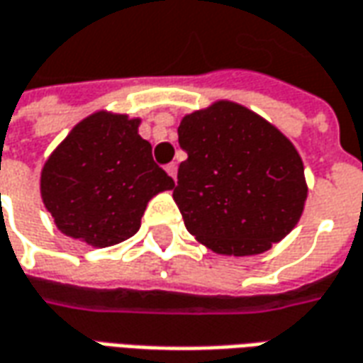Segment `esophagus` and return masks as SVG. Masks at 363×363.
<instances>
[{"mask_svg":"<svg viewBox=\"0 0 363 363\" xmlns=\"http://www.w3.org/2000/svg\"><path fill=\"white\" fill-rule=\"evenodd\" d=\"M177 169H179V167H177V163H169L167 167H164V171L171 174L173 179H177Z\"/></svg>","mask_w":363,"mask_h":363,"instance_id":"obj_1","label":"esophagus"}]
</instances>
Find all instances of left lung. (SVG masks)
Segmentation results:
<instances>
[{"label":"left lung","instance_id":"1","mask_svg":"<svg viewBox=\"0 0 363 363\" xmlns=\"http://www.w3.org/2000/svg\"><path fill=\"white\" fill-rule=\"evenodd\" d=\"M173 199L190 234L222 255H257L281 242L303 214L305 167L275 125L220 100L184 116Z\"/></svg>","mask_w":363,"mask_h":363}]
</instances>
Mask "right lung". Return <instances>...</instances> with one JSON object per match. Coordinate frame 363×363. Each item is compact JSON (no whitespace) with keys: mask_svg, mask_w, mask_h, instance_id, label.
<instances>
[{"mask_svg":"<svg viewBox=\"0 0 363 363\" xmlns=\"http://www.w3.org/2000/svg\"><path fill=\"white\" fill-rule=\"evenodd\" d=\"M139 120L96 111L52 151L40 173V196L68 238L94 247L128 240L147 202L174 181L153 161Z\"/></svg>","mask_w":363,"mask_h":363,"instance_id":"add662e5","label":"right lung"}]
</instances>
